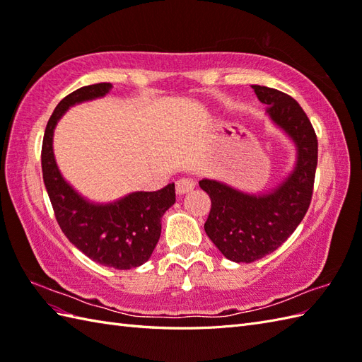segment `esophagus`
<instances>
[{"label": "esophagus", "instance_id": "34e87169", "mask_svg": "<svg viewBox=\"0 0 362 362\" xmlns=\"http://www.w3.org/2000/svg\"><path fill=\"white\" fill-rule=\"evenodd\" d=\"M194 187H196V182L192 179H180L175 182V192H177L179 196H183L191 189H194Z\"/></svg>", "mask_w": 362, "mask_h": 362}]
</instances>
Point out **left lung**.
Instances as JSON below:
<instances>
[{"instance_id":"left-lung-1","label":"left lung","mask_w":362,"mask_h":362,"mask_svg":"<svg viewBox=\"0 0 362 362\" xmlns=\"http://www.w3.org/2000/svg\"><path fill=\"white\" fill-rule=\"evenodd\" d=\"M267 115L296 148V163L277 187L267 192H245L214 179L199 187L211 199L205 233L233 262H255L273 253L304 219L312 202L317 165V139L304 109L284 92L253 85Z\"/></svg>"}]
</instances>
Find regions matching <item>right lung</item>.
Wrapping results in <instances>:
<instances>
[{
    "instance_id": "obj_1",
    "label": "right lung",
    "mask_w": 362,
    "mask_h": 362,
    "mask_svg": "<svg viewBox=\"0 0 362 362\" xmlns=\"http://www.w3.org/2000/svg\"><path fill=\"white\" fill-rule=\"evenodd\" d=\"M111 89V83L83 86L57 105L45 131L41 168L57 222L72 245L97 264L129 270L153 255L162 233V217L175 204L174 183L158 191H136L109 204H98L74 189L58 170L54 156L55 126L67 109L102 98Z\"/></svg>"
}]
</instances>
